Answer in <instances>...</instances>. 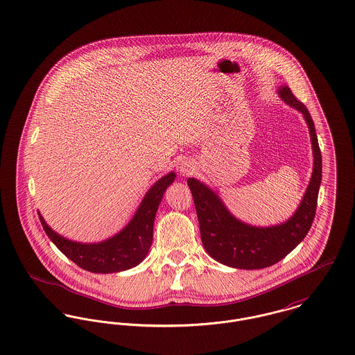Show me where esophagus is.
I'll use <instances>...</instances> for the list:
<instances>
[{
	"instance_id": "34e87169",
	"label": "esophagus",
	"mask_w": 355,
	"mask_h": 355,
	"mask_svg": "<svg viewBox=\"0 0 355 355\" xmlns=\"http://www.w3.org/2000/svg\"><path fill=\"white\" fill-rule=\"evenodd\" d=\"M177 170H178V173H180L181 175H189L191 171H193V167H191V162H188V161H182V162H180V164H178Z\"/></svg>"
}]
</instances>
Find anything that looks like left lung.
<instances>
[{
	"label": "left lung",
	"mask_w": 355,
	"mask_h": 355,
	"mask_svg": "<svg viewBox=\"0 0 355 355\" xmlns=\"http://www.w3.org/2000/svg\"><path fill=\"white\" fill-rule=\"evenodd\" d=\"M281 98L291 107L300 110L306 120L312 147L313 173L309 187L296 214L284 224L258 228L234 218L218 196L200 181L189 178L202 245L208 254L220 263L236 269H263L285 258L308 234L318 207L322 182V154L318 143L313 120L288 86L279 89Z\"/></svg>",
	"instance_id": "8db88e82"
}]
</instances>
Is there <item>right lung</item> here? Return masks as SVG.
Masks as SVG:
<instances>
[{
	"mask_svg": "<svg viewBox=\"0 0 355 355\" xmlns=\"http://www.w3.org/2000/svg\"><path fill=\"white\" fill-rule=\"evenodd\" d=\"M175 174L168 173L161 178L141 201L137 215L117 235L103 243L82 245L67 241L54 232L39 214L43 230L54 245L76 265L92 273H116L140 263L153 243V227L158 205Z\"/></svg>",
	"mask_w": 355,
	"mask_h": 355,
	"instance_id": "add662e5",
	"label": "right lung"
}]
</instances>
